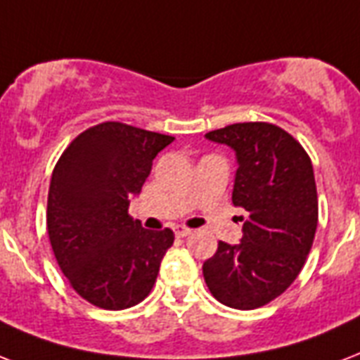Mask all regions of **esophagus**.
<instances>
[{
    "label": "esophagus",
    "instance_id": "obj_1",
    "mask_svg": "<svg viewBox=\"0 0 360 360\" xmlns=\"http://www.w3.org/2000/svg\"><path fill=\"white\" fill-rule=\"evenodd\" d=\"M174 232H175V236H177V238H185V236L191 234V230L185 229V226H175Z\"/></svg>",
    "mask_w": 360,
    "mask_h": 360
}]
</instances>
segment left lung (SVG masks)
Returning a JSON list of instances; mask_svg holds the SVG:
<instances>
[{"mask_svg": "<svg viewBox=\"0 0 360 360\" xmlns=\"http://www.w3.org/2000/svg\"><path fill=\"white\" fill-rule=\"evenodd\" d=\"M205 139L236 153L232 202L245 217H240L241 241H219L217 253L204 262V279L224 306L260 308L289 289L314 245V166L295 137L268 122H238Z\"/></svg>", "mask_w": 360, "mask_h": 360, "instance_id": "1", "label": "left lung"}]
</instances>
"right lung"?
I'll return each mask as SVG.
<instances>
[{
  "label": "right lung",
  "instance_id": "1",
  "mask_svg": "<svg viewBox=\"0 0 360 360\" xmlns=\"http://www.w3.org/2000/svg\"><path fill=\"white\" fill-rule=\"evenodd\" d=\"M172 136L103 122L77 136L52 172L46 229L60 270L79 295L103 309H126L149 295L169 229L150 232L128 215L153 160Z\"/></svg>",
  "mask_w": 360,
  "mask_h": 360
}]
</instances>
